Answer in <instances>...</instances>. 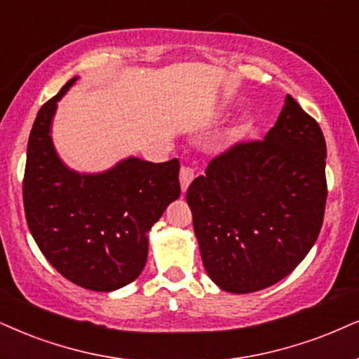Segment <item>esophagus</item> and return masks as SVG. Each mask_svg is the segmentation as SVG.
Instances as JSON below:
<instances>
[{"mask_svg":"<svg viewBox=\"0 0 359 359\" xmlns=\"http://www.w3.org/2000/svg\"><path fill=\"white\" fill-rule=\"evenodd\" d=\"M194 180V171L191 168L188 166H183L180 171V183H181V189H183V193L187 191L189 184H191V181Z\"/></svg>","mask_w":359,"mask_h":359,"instance_id":"esophagus-1","label":"esophagus"}]
</instances>
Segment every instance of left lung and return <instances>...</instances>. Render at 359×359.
<instances>
[{"instance_id": "8db88e82", "label": "left lung", "mask_w": 359, "mask_h": 359, "mask_svg": "<svg viewBox=\"0 0 359 359\" xmlns=\"http://www.w3.org/2000/svg\"><path fill=\"white\" fill-rule=\"evenodd\" d=\"M325 168L320 125L286 95L263 141L233 146L189 184L194 234L216 286L255 293L302 263L325 216Z\"/></svg>"}]
</instances>
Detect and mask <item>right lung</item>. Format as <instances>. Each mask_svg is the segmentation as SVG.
Segmentation results:
<instances>
[{
	"label": "right lung",
	"mask_w": 359,
	"mask_h": 359,
	"mask_svg": "<svg viewBox=\"0 0 359 359\" xmlns=\"http://www.w3.org/2000/svg\"><path fill=\"white\" fill-rule=\"evenodd\" d=\"M69 79L41 106L29 133L23 181L25 213L41 253L66 280L91 291L130 285L148 259V233L180 198V161L128 156L101 172L68 168L51 138L57 101Z\"/></svg>",
	"instance_id": "1"
}]
</instances>
